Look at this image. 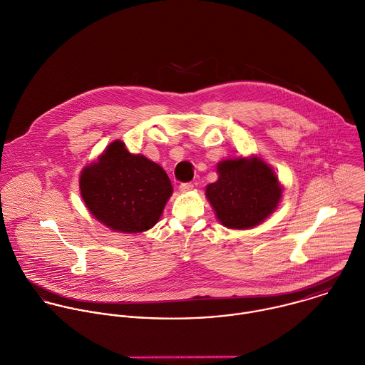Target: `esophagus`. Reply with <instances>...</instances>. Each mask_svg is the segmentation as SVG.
Here are the masks:
<instances>
[{
    "instance_id": "1",
    "label": "esophagus",
    "mask_w": 365,
    "mask_h": 365,
    "mask_svg": "<svg viewBox=\"0 0 365 365\" xmlns=\"http://www.w3.org/2000/svg\"><path fill=\"white\" fill-rule=\"evenodd\" d=\"M194 188V184L192 182H182L181 185H180V191L181 192H188V191H191Z\"/></svg>"
}]
</instances>
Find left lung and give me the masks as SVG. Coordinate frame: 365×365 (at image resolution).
<instances>
[{
    "instance_id": "8db88e82",
    "label": "left lung",
    "mask_w": 365,
    "mask_h": 365,
    "mask_svg": "<svg viewBox=\"0 0 365 365\" xmlns=\"http://www.w3.org/2000/svg\"><path fill=\"white\" fill-rule=\"evenodd\" d=\"M217 173L218 180L207 185L205 197L224 227L252 228L278 207L282 187L261 158L251 155L222 160L217 164Z\"/></svg>"
}]
</instances>
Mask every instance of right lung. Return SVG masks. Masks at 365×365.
Wrapping results in <instances>:
<instances>
[{
  "label": "right lung",
  "instance_id": "add662e5",
  "mask_svg": "<svg viewBox=\"0 0 365 365\" xmlns=\"http://www.w3.org/2000/svg\"><path fill=\"white\" fill-rule=\"evenodd\" d=\"M80 190L93 217L118 232L154 227L173 194L167 173L118 140L83 170Z\"/></svg>",
  "mask_w": 365,
  "mask_h": 365
}]
</instances>
